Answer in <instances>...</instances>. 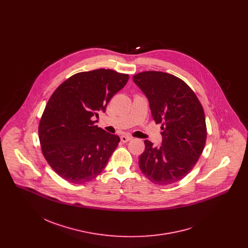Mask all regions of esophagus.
Masks as SVG:
<instances>
[{"label": "esophagus", "mask_w": 248, "mask_h": 248, "mask_svg": "<svg viewBox=\"0 0 248 248\" xmlns=\"http://www.w3.org/2000/svg\"><path fill=\"white\" fill-rule=\"evenodd\" d=\"M132 139H133V138H132L131 136H129V135H123V136L121 137V140L124 142V143L129 141Z\"/></svg>", "instance_id": "34e87169"}]
</instances>
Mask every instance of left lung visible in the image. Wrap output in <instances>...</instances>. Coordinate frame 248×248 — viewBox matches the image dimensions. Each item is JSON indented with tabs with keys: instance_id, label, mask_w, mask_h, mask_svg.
Listing matches in <instances>:
<instances>
[{
	"instance_id": "1",
	"label": "left lung",
	"mask_w": 248,
	"mask_h": 248,
	"mask_svg": "<svg viewBox=\"0 0 248 248\" xmlns=\"http://www.w3.org/2000/svg\"><path fill=\"white\" fill-rule=\"evenodd\" d=\"M133 81L149 100L153 118L162 123V144L145 140L139 158L142 173L154 184L168 185L187 176L206 140L203 108L188 84L162 71H144Z\"/></svg>"
}]
</instances>
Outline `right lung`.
Segmentation results:
<instances>
[{
  "label": "right lung",
  "mask_w": 248,
  "mask_h": 248,
  "mask_svg": "<svg viewBox=\"0 0 248 248\" xmlns=\"http://www.w3.org/2000/svg\"><path fill=\"white\" fill-rule=\"evenodd\" d=\"M129 76L98 69L72 75L51 95L39 125L42 152L65 180L83 184L105 168L120 138L94 124Z\"/></svg>",
  "instance_id": "right-lung-1"
}]
</instances>
